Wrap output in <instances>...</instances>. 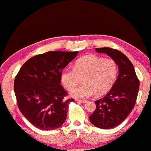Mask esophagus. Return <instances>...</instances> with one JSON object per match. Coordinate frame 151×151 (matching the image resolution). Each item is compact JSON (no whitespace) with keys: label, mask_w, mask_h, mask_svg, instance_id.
Returning <instances> with one entry per match:
<instances>
[{"label":"esophagus","mask_w":151,"mask_h":151,"mask_svg":"<svg viewBox=\"0 0 151 151\" xmlns=\"http://www.w3.org/2000/svg\"><path fill=\"white\" fill-rule=\"evenodd\" d=\"M76 101L79 102V103H87V101H86V100H77Z\"/></svg>","instance_id":"esophagus-1"}]
</instances>
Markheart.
Listing matches in <instances>:
<instances>
[{"instance_id": "b5f03b06", "label": "heart", "mask_w": 151, "mask_h": 151, "mask_svg": "<svg viewBox=\"0 0 151 151\" xmlns=\"http://www.w3.org/2000/svg\"><path fill=\"white\" fill-rule=\"evenodd\" d=\"M117 63L112 59H105L96 55H88L75 61L74 69L65 68L60 74L61 81L68 90L71 91L83 78V85L71 92L73 97L84 99L109 92L117 78Z\"/></svg>"}]
</instances>
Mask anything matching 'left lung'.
<instances>
[{"instance_id":"left-lung-1","label":"left lung","mask_w":151,"mask_h":151,"mask_svg":"<svg viewBox=\"0 0 151 151\" xmlns=\"http://www.w3.org/2000/svg\"><path fill=\"white\" fill-rule=\"evenodd\" d=\"M116 61L119 75L115 83L103 98L95 101L96 109L89 118L95 127L110 129L118 126L132 111L138 94L139 81L133 65L126 55L111 48H96Z\"/></svg>"}]
</instances>
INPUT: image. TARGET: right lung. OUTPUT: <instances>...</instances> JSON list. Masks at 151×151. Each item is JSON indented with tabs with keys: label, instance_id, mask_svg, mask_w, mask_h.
<instances>
[{
	"label": "right lung",
	"instance_id": "1",
	"mask_svg": "<svg viewBox=\"0 0 151 151\" xmlns=\"http://www.w3.org/2000/svg\"><path fill=\"white\" fill-rule=\"evenodd\" d=\"M78 51H48L31 57L14 80V92L22 115L41 130L59 128L65 122L68 106L67 92L60 85V74Z\"/></svg>",
	"mask_w": 151,
	"mask_h": 151
}]
</instances>
